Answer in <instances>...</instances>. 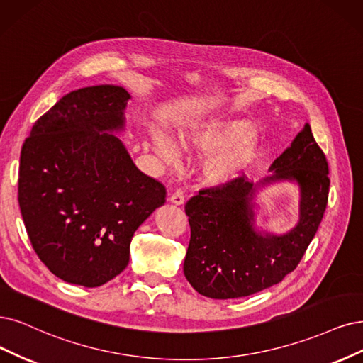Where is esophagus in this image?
<instances>
[{
  "label": "esophagus",
  "mask_w": 363,
  "mask_h": 363,
  "mask_svg": "<svg viewBox=\"0 0 363 363\" xmlns=\"http://www.w3.org/2000/svg\"><path fill=\"white\" fill-rule=\"evenodd\" d=\"M170 202L174 205H182L185 202V194L181 189H178L177 191H173L170 196Z\"/></svg>",
  "instance_id": "esophagus-1"
}]
</instances>
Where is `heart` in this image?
<instances>
[{
    "mask_svg": "<svg viewBox=\"0 0 363 363\" xmlns=\"http://www.w3.org/2000/svg\"><path fill=\"white\" fill-rule=\"evenodd\" d=\"M256 128L247 121H206L191 123L179 131V142L185 151L209 154L203 166V177L209 184H224L242 172L257 157L259 146ZM154 147L157 157L167 164H174L178 151L173 142L164 136H155Z\"/></svg>",
    "mask_w": 363,
    "mask_h": 363,
    "instance_id": "b5f03b06",
    "label": "heart"
}]
</instances>
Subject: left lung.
Instances as JSON below:
<instances>
[{"instance_id": "1", "label": "left lung", "mask_w": 363, "mask_h": 363, "mask_svg": "<svg viewBox=\"0 0 363 363\" xmlns=\"http://www.w3.org/2000/svg\"><path fill=\"white\" fill-rule=\"evenodd\" d=\"M274 174L257 185L245 174L202 189L185 203L191 238L184 274L196 291L212 299H236L269 289L296 269L323 218L329 194V166L305 124L271 166ZM296 180L301 189L300 223L277 237L253 229L257 186Z\"/></svg>"}]
</instances>
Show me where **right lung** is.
I'll return each mask as SVG.
<instances>
[{
    "instance_id": "add662e5",
    "label": "right lung",
    "mask_w": 363,
    "mask_h": 363,
    "mask_svg": "<svg viewBox=\"0 0 363 363\" xmlns=\"http://www.w3.org/2000/svg\"><path fill=\"white\" fill-rule=\"evenodd\" d=\"M128 99L115 85L72 91L23 142L25 229L38 259L67 283L99 287L123 272L134 232L166 202L164 185L140 172L109 133L124 127Z\"/></svg>"
}]
</instances>
